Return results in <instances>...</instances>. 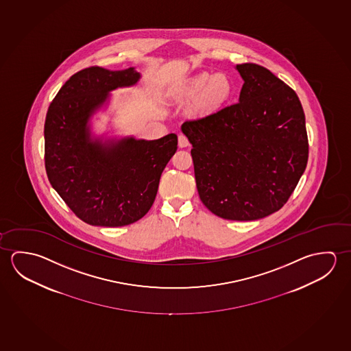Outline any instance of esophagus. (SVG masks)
Segmentation results:
<instances>
[{
    "label": "esophagus",
    "instance_id": "esophagus-1",
    "mask_svg": "<svg viewBox=\"0 0 351 351\" xmlns=\"http://www.w3.org/2000/svg\"><path fill=\"white\" fill-rule=\"evenodd\" d=\"M189 145H190V142H189L187 137L184 134H178V147L180 148H186Z\"/></svg>",
    "mask_w": 351,
    "mask_h": 351
}]
</instances>
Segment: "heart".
Listing matches in <instances>:
<instances>
[{"mask_svg":"<svg viewBox=\"0 0 351 351\" xmlns=\"http://www.w3.org/2000/svg\"><path fill=\"white\" fill-rule=\"evenodd\" d=\"M234 92V83L226 75L199 73L173 89V98L178 101H190L203 98L208 108H215L225 103Z\"/></svg>","mask_w":351,"mask_h":351,"instance_id":"1","label":"heart"}]
</instances>
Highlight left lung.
Returning a JSON list of instances; mask_svg holds the SVG:
<instances>
[{"instance_id":"1","label":"left lung","mask_w":351,"mask_h":351,"mask_svg":"<svg viewBox=\"0 0 351 351\" xmlns=\"http://www.w3.org/2000/svg\"><path fill=\"white\" fill-rule=\"evenodd\" d=\"M243 80L239 103L181 130L192 144L202 203L228 220H257L287 203L308 159L299 97L269 69L236 64Z\"/></svg>"}]
</instances>
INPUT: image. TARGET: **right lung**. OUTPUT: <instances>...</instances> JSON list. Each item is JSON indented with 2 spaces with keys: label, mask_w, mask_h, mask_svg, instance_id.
Wrapping results in <instances>:
<instances>
[{
  "label": "right lung",
  "mask_w": 351,
  "mask_h": 351,
  "mask_svg": "<svg viewBox=\"0 0 351 351\" xmlns=\"http://www.w3.org/2000/svg\"><path fill=\"white\" fill-rule=\"evenodd\" d=\"M139 78L133 67L82 69L64 83L47 110V178L86 224L117 228L143 218L156 199L161 173L178 149L175 133L156 141L90 137L88 121L109 93Z\"/></svg>",
  "instance_id": "right-lung-1"
}]
</instances>
